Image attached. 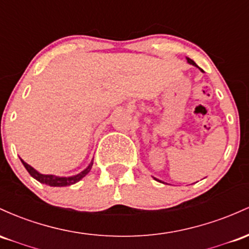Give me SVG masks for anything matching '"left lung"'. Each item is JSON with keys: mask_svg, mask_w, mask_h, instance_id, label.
Here are the masks:
<instances>
[{"mask_svg": "<svg viewBox=\"0 0 249 249\" xmlns=\"http://www.w3.org/2000/svg\"><path fill=\"white\" fill-rule=\"evenodd\" d=\"M187 61H188V62H189V63H191V64H193V66L197 67V64H196V63H195V62H194V61H193V60H191V58H188V57H187ZM200 69H201V68H200ZM201 71H202V69H201Z\"/></svg>", "mask_w": 249, "mask_h": 249, "instance_id": "obj_1", "label": "left lung"}]
</instances>
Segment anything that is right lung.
Listing matches in <instances>:
<instances>
[{
	"label": "right lung",
	"instance_id": "add662e5",
	"mask_svg": "<svg viewBox=\"0 0 249 249\" xmlns=\"http://www.w3.org/2000/svg\"><path fill=\"white\" fill-rule=\"evenodd\" d=\"M22 163H23V166L26 167V169L28 170V173H29L30 175H32L33 178H36L37 181H40L42 183H46V185H49V186H53V187H63V186H71V185H74V183L79 182V181L83 177H86V175L88 174L89 172H90L91 169V166H93V162H91L90 164L86 168L83 172H81L80 174L77 175H74V177H69V178H60V177H55V175H44V174H40L38 172H36V170L33 168V167H30L29 164L26 163L23 160H21Z\"/></svg>",
	"mask_w": 249,
	"mask_h": 249
}]
</instances>
